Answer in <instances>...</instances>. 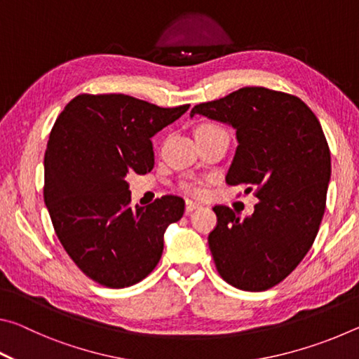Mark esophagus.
Here are the masks:
<instances>
[{
    "instance_id": "1",
    "label": "esophagus",
    "mask_w": 359,
    "mask_h": 359,
    "mask_svg": "<svg viewBox=\"0 0 359 359\" xmlns=\"http://www.w3.org/2000/svg\"><path fill=\"white\" fill-rule=\"evenodd\" d=\"M198 208H199V204L191 201V199H187V201H185V212H187V214H190V212H193L194 209H198Z\"/></svg>"
}]
</instances>
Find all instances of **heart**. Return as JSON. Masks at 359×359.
<instances>
[{
    "instance_id": "b5f03b06",
    "label": "heart",
    "mask_w": 359,
    "mask_h": 359,
    "mask_svg": "<svg viewBox=\"0 0 359 359\" xmlns=\"http://www.w3.org/2000/svg\"><path fill=\"white\" fill-rule=\"evenodd\" d=\"M214 128H217V126H214V125H203V126H199L198 130H214ZM187 188L190 191H196V188H194V187H187Z\"/></svg>"
}]
</instances>
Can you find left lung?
<instances>
[{"label":"left lung","mask_w":359,"mask_h":359,"mask_svg":"<svg viewBox=\"0 0 359 359\" xmlns=\"http://www.w3.org/2000/svg\"><path fill=\"white\" fill-rule=\"evenodd\" d=\"M203 115L233 126L238 149L228 185L257 187L252 215L215 205L209 248L218 274L245 291H264L288 277L311 250L325 214L331 154L315 114L293 95L244 87L198 104Z\"/></svg>","instance_id":"obj_1"}]
</instances>
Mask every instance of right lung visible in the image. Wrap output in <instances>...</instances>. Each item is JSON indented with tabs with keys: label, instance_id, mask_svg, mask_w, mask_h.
<instances>
[{
	"label": "right lung",
	"instance_id": "right-lung-1",
	"mask_svg": "<svg viewBox=\"0 0 359 359\" xmlns=\"http://www.w3.org/2000/svg\"><path fill=\"white\" fill-rule=\"evenodd\" d=\"M190 104L158 107L128 95H79L53 125L44 155V203L66 253L109 288L131 287L161 258L165 231L185 201L131 208L128 174L154 168L150 139Z\"/></svg>",
	"mask_w": 359,
	"mask_h": 359
}]
</instances>
